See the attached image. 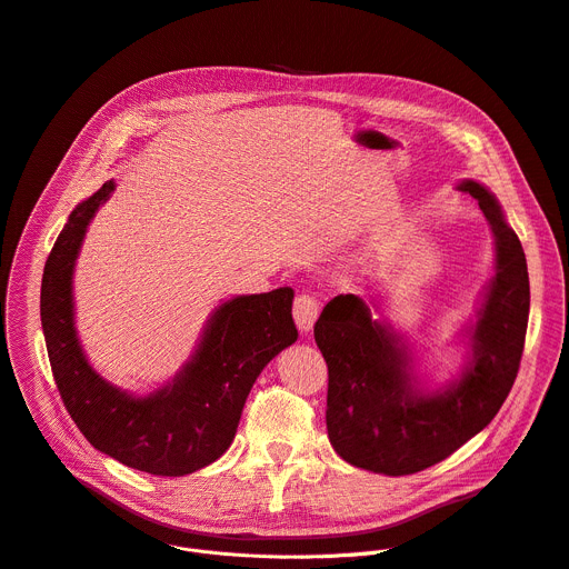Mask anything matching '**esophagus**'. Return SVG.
<instances>
[{"mask_svg":"<svg viewBox=\"0 0 569 569\" xmlns=\"http://www.w3.org/2000/svg\"><path fill=\"white\" fill-rule=\"evenodd\" d=\"M319 310H321V306H319L317 297L306 295V292L297 295V299H295V321H297V327H299L301 333H308L312 329V323H315Z\"/></svg>","mask_w":569,"mask_h":569,"instance_id":"34e87169","label":"esophagus"}]
</instances>
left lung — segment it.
Segmentation results:
<instances>
[{"instance_id":"1","label":"left lung","mask_w":569,"mask_h":569,"mask_svg":"<svg viewBox=\"0 0 569 569\" xmlns=\"http://www.w3.org/2000/svg\"><path fill=\"white\" fill-rule=\"evenodd\" d=\"M459 189L479 202L496 233L498 272L472 333V362L457 385L421 393L408 351L356 295H338L315 321L329 367V439L358 468L398 477L443 461L493 421L516 382L529 321L527 259L496 198L470 180Z\"/></svg>"}]
</instances>
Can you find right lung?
<instances>
[{
	"instance_id": "add662e5",
	"label": "right lung",
	"mask_w": 569,
	"mask_h": 569,
	"mask_svg": "<svg viewBox=\"0 0 569 569\" xmlns=\"http://www.w3.org/2000/svg\"><path fill=\"white\" fill-rule=\"evenodd\" d=\"M114 191L106 182L78 204L44 263L40 317L56 387L78 430L117 461L180 477L216 461L233 441L242 405L263 367L297 340L292 288L222 303L173 385L132 398L99 378L73 331L71 270L88 222Z\"/></svg>"
}]
</instances>
